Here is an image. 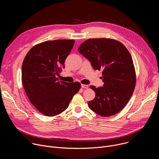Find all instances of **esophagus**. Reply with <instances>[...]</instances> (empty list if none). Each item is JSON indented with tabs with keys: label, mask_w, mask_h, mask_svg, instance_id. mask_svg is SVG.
<instances>
[{
	"label": "esophagus",
	"mask_w": 159,
	"mask_h": 159,
	"mask_svg": "<svg viewBox=\"0 0 159 159\" xmlns=\"http://www.w3.org/2000/svg\"><path fill=\"white\" fill-rule=\"evenodd\" d=\"M81 87H82V88H84V89H88V87H89L88 85H85V84H82V85H81Z\"/></svg>",
	"instance_id": "1"
}]
</instances>
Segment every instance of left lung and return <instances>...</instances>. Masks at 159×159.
<instances>
[{"mask_svg":"<svg viewBox=\"0 0 159 159\" xmlns=\"http://www.w3.org/2000/svg\"><path fill=\"white\" fill-rule=\"evenodd\" d=\"M78 50L89 60L94 70H102V87L91 85L96 97L89 101V108L107 117L122 110L131 98L136 85L131 56L120 41L109 38L89 39Z\"/></svg>","mask_w":159,"mask_h":159,"instance_id":"left-lung-1","label":"left lung"}]
</instances>
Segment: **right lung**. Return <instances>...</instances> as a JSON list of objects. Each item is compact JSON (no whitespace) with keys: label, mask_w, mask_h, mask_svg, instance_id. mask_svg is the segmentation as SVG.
<instances>
[{"label":"right lung","mask_w":159,"mask_h":159,"mask_svg":"<svg viewBox=\"0 0 159 159\" xmlns=\"http://www.w3.org/2000/svg\"><path fill=\"white\" fill-rule=\"evenodd\" d=\"M75 41H47L34 46L22 65V82L31 103L43 115L54 116L64 111L81 87L79 82L68 83L56 77Z\"/></svg>","instance_id":"add662e5"}]
</instances>
